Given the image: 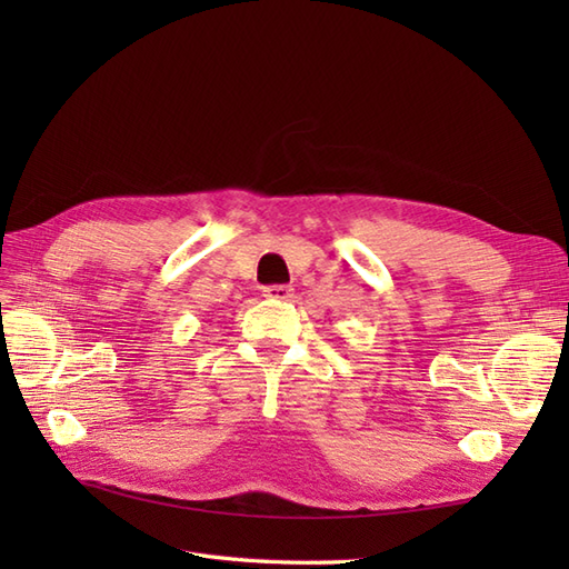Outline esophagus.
<instances>
[{"mask_svg": "<svg viewBox=\"0 0 569 569\" xmlns=\"http://www.w3.org/2000/svg\"><path fill=\"white\" fill-rule=\"evenodd\" d=\"M291 291H295V289L287 287V284H270V287L263 289V297L266 299H289Z\"/></svg>", "mask_w": 569, "mask_h": 569, "instance_id": "34e87169", "label": "esophagus"}]
</instances>
